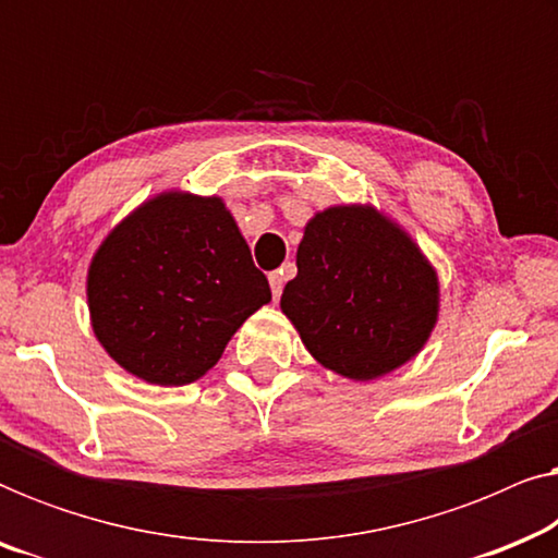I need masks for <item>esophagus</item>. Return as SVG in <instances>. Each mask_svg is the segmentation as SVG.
Here are the masks:
<instances>
[{"instance_id": "obj_1", "label": "esophagus", "mask_w": 558, "mask_h": 558, "mask_svg": "<svg viewBox=\"0 0 558 558\" xmlns=\"http://www.w3.org/2000/svg\"><path fill=\"white\" fill-rule=\"evenodd\" d=\"M284 271H271L269 274V284H271V294L274 300H279L281 296V289H284Z\"/></svg>"}]
</instances>
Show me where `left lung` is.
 Returning a JSON list of instances; mask_svg holds the SVG:
<instances>
[{
  "label": "left lung",
  "instance_id": "8db88e82",
  "mask_svg": "<svg viewBox=\"0 0 558 558\" xmlns=\"http://www.w3.org/2000/svg\"><path fill=\"white\" fill-rule=\"evenodd\" d=\"M281 312L325 368L373 380L424 348L439 281L416 243L376 208L338 205L304 228Z\"/></svg>",
  "mask_w": 558,
  "mask_h": 558
}]
</instances>
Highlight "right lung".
Instances as JSON below:
<instances>
[{
  "label": "right lung",
  "instance_id": "right-lung-1",
  "mask_svg": "<svg viewBox=\"0 0 558 558\" xmlns=\"http://www.w3.org/2000/svg\"><path fill=\"white\" fill-rule=\"evenodd\" d=\"M269 300V281L220 197H151L106 235L88 269L98 342L157 386L205 376Z\"/></svg>",
  "mask_w": 558,
  "mask_h": 558
}]
</instances>
